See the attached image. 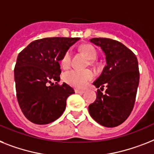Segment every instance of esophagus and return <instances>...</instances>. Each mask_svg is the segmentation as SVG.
Listing matches in <instances>:
<instances>
[{
    "label": "esophagus",
    "mask_w": 154,
    "mask_h": 154,
    "mask_svg": "<svg viewBox=\"0 0 154 154\" xmlns=\"http://www.w3.org/2000/svg\"><path fill=\"white\" fill-rule=\"evenodd\" d=\"M75 92L76 94H83L85 91H80V90H79V89H75Z\"/></svg>",
    "instance_id": "obj_1"
}]
</instances>
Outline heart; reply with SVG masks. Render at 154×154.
<instances>
[{
    "mask_svg": "<svg viewBox=\"0 0 154 154\" xmlns=\"http://www.w3.org/2000/svg\"><path fill=\"white\" fill-rule=\"evenodd\" d=\"M79 51L84 53L89 60H94L97 57V51L92 45L85 44L79 47ZM72 60V53L70 50H67L62 56L60 59V64L63 68H68L71 64ZM94 77L92 72L86 71H79V70H70L66 72L63 75V79L68 84L78 88H83L86 86L90 80Z\"/></svg>",
    "mask_w": 154,
    "mask_h": 154,
    "instance_id": "1",
    "label": "heart"
}]
</instances>
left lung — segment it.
Here are the masks:
<instances>
[{
    "mask_svg": "<svg viewBox=\"0 0 154 154\" xmlns=\"http://www.w3.org/2000/svg\"><path fill=\"white\" fill-rule=\"evenodd\" d=\"M91 42L101 48L107 65L94 82L97 98L89 105L91 117L99 124L113 128L124 123L134 108L139 83L136 56L124 44L110 38H94ZM104 88L105 93L101 92Z\"/></svg>",
    "mask_w": 154,
    "mask_h": 154,
    "instance_id": "left-lung-1",
    "label": "left lung"
}]
</instances>
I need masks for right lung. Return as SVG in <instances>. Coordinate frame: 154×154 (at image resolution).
I'll use <instances>...</instances> for the list:
<instances>
[{"label": "right lung", "instance_id": "1", "mask_svg": "<svg viewBox=\"0 0 154 154\" xmlns=\"http://www.w3.org/2000/svg\"><path fill=\"white\" fill-rule=\"evenodd\" d=\"M78 40L60 37L38 39L19 53L14 69L16 96L30 122L50 124L65 110L67 98L75 91L65 82L58 84L61 73L59 61Z\"/></svg>", "mask_w": 154, "mask_h": 154}]
</instances>
